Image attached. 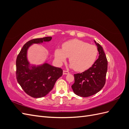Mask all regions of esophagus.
<instances>
[{
	"mask_svg": "<svg viewBox=\"0 0 129 129\" xmlns=\"http://www.w3.org/2000/svg\"><path fill=\"white\" fill-rule=\"evenodd\" d=\"M63 74H64V75H67V74H69V72L68 71H63Z\"/></svg>",
	"mask_w": 129,
	"mask_h": 129,
	"instance_id": "esophagus-1",
	"label": "esophagus"
}]
</instances>
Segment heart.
Segmentation results:
<instances>
[{
  "instance_id": "b5f03b06",
  "label": "heart",
  "mask_w": 129,
  "mask_h": 129,
  "mask_svg": "<svg viewBox=\"0 0 129 129\" xmlns=\"http://www.w3.org/2000/svg\"><path fill=\"white\" fill-rule=\"evenodd\" d=\"M98 55V49L93 45L79 39H72L63 43L62 49L55 50V57L58 63L69 57L71 67L76 71H86L94 64Z\"/></svg>"
}]
</instances>
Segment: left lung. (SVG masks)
Masks as SVG:
<instances>
[{"mask_svg": "<svg viewBox=\"0 0 129 129\" xmlns=\"http://www.w3.org/2000/svg\"><path fill=\"white\" fill-rule=\"evenodd\" d=\"M99 57L92 67L83 73L74 74L72 85L76 95L83 97L91 96L103 88L106 81L108 61L102 47L96 43Z\"/></svg>", "mask_w": 129, "mask_h": 129, "instance_id": "8db88e82", "label": "left lung"}]
</instances>
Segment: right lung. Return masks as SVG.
<instances>
[{
    "label": "right lung",
    "mask_w": 129,
    "mask_h": 129,
    "mask_svg": "<svg viewBox=\"0 0 129 129\" xmlns=\"http://www.w3.org/2000/svg\"><path fill=\"white\" fill-rule=\"evenodd\" d=\"M52 37L34 39L27 42L22 47L16 60V78L24 91L34 98L44 97L52 90L58 78L63 74L60 68L45 63L29 68L27 59V51L33 44H40L51 40Z\"/></svg>",
    "instance_id": "add662e5"
}]
</instances>
